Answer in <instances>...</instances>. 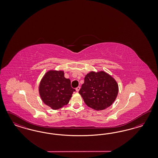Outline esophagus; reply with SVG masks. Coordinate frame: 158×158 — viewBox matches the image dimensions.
Returning <instances> with one entry per match:
<instances>
[{"mask_svg": "<svg viewBox=\"0 0 158 158\" xmlns=\"http://www.w3.org/2000/svg\"><path fill=\"white\" fill-rule=\"evenodd\" d=\"M80 89H81V87H79V86H78L76 88V91L77 92H78V91H79V90H80Z\"/></svg>", "mask_w": 158, "mask_h": 158, "instance_id": "esophagus-1", "label": "esophagus"}]
</instances>
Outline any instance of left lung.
I'll return each instance as SVG.
<instances>
[{"instance_id":"left-lung-1","label":"left lung","mask_w":158,"mask_h":158,"mask_svg":"<svg viewBox=\"0 0 158 158\" xmlns=\"http://www.w3.org/2000/svg\"><path fill=\"white\" fill-rule=\"evenodd\" d=\"M118 91V84L115 79L105 71H91L86 75L79 93L89 107L102 110L113 104Z\"/></svg>"}]
</instances>
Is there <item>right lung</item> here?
<instances>
[{
  "label": "right lung",
  "instance_id": "add662e5",
  "mask_svg": "<svg viewBox=\"0 0 158 158\" xmlns=\"http://www.w3.org/2000/svg\"><path fill=\"white\" fill-rule=\"evenodd\" d=\"M75 91L71 86V81L64 77L62 70H48L40 81L39 93L42 100L54 110L67 105L73 92Z\"/></svg>",
  "mask_w": 158,
  "mask_h": 158
}]
</instances>
